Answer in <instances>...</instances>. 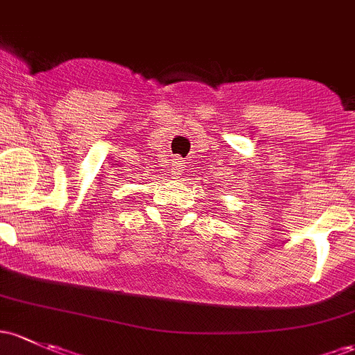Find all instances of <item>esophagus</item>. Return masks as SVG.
<instances>
[{"label":"esophagus","instance_id":"esophagus-1","mask_svg":"<svg viewBox=\"0 0 355 355\" xmlns=\"http://www.w3.org/2000/svg\"><path fill=\"white\" fill-rule=\"evenodd\" d=\"M184 159L182 158H175L173 162V170H175V175H180L182 170H184Z\"/></svg>","mask_w":355,"mask_h":355}]
</instances>
